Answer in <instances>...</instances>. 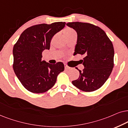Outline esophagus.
Listing matches in <instances>:
<instances>
[{
	"instance_id": "obj_1",
	"label": "esophagus",
	"mask_w": 128,
	"mask_h": 128,
	"mask_svg": "<svg viewBox=\"0 0 128 128\" xmlns=\"http://www.w3.org/2000/svg\"><path fill=\"white\" fill-rule=\"evenodd\" d=\"M64 67H65V69L66 70H70V69H71V68L70 67H69V66H68L67 64H65V65H64Z\"/></svg>"
}]
</instances>
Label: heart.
Listing matches in <instances>:
<instances>
[{
    "mask_svg": "<svg viewBox=\"0 0 128 128\" xmlns=\"http://www.w3.org/2000/svg\"><path fill=\"white\" fill-rule=\"evenodd\" d=\"M64 34L66 38H68L69 37L72 36L76 35V33L73 28L70 27H66L65 29L64 30Z\"/></svg>",
    "mask_w": 128,
    "mask_h": 128,
    "instance_id": "1",
    "label": "heart"
}]
</instances>
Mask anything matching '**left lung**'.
<instances>
[{"label": "left lung", "mask_w": 128, "mask_h": 128, "mask_svg": "<svg viewBox=\"0 0 128 128\" xmlns=\"http://www.w3.org/2000/svg\"><path fill=\"white\" fill-rule=\"evenodd\" d=\"M67 25L77 33L74 55L86 56L82 60L84 69L76 68L80 76L72 84L84 92L96 91L104 84L113 69V44L105 32L92 24L76 22Z\"/></svg>", "instance_id": "left-lung-1"}]
</instances>
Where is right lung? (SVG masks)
<instances>
[{
  "label": "right lung",
  "mask_w": 128,
  "mask_h": 128,
  "mask_svg": "<svg viewBox=\"0 0 128 128\" xmlns=\"http://www.w3.org/2000/svg\"><path fill=\"white\" fill-rule=\"evenodd\" d=\"M66 22L32 26L21 34L13 47V68L23 86L33 93H43L55 84L64 71L62 62L50 64L42 61V52L50 49L52 37L64 28Z\"/></svg>",
  "instance_id": "add662e5"
}]
</instances>
